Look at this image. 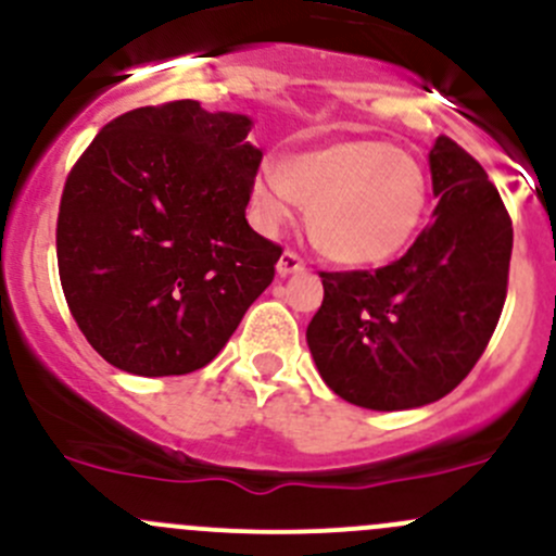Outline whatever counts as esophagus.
Listing matches in <instances>:
<instances>
[{
    "label": "esophagus",
    "mask_w": 556,
    "mask_h": 556,
    "mask_svg": "<svg viewBox=\"0 0 556 556\" xmlns=\"http://www.w3.org/2000/svg\"><path fill=\"white\" fill-rule=\"evenodd\" d=\"M304 268H306V263L301 261L299 252H293V250H285L282 257H279V263H277L279 277H288V274H299V271H304Z\"/></svg>",
    "instance_id": "esophagus-1"
}]
</instances>
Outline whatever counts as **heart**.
I'll return each mask as SVG.
<instances>
[{
    "mask_svg": "<svg viewBox=\"0 0 556 556\" xmlns=\"http://www.w3.org/2000/svg\"><path fill=\"white\" fill-rule=\"evenodd\" d=\"M295 204L309 212V237L325 257L374 266L406 247L428 206V177L414 155L379 139H344L255 179V206L279 226Z\"/></svg>",
    "mask_w": 556,
    "mask_h": 556,
    "instance_id": "heart-1",
    "label": "heart"
}]
</instances>
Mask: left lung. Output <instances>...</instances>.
I'll return each mask as SVG.
<instances>
[{"label":"left lung","mask_w":556,"mask_h":556,"mask_svg":"<svg viewBox=\"0 0 556 556\" xmlns=\"http://www.w3.org/2000/svg\"><path fill=\"white\" fill-rule=\"evenodd\" d=\"M435 220L382 268L319 271L306 328L319 377L374 412L433 403L479 363L508 293L514 228L479 161L450 137L430 150Z\"/></svg>","instance_id":"1"}]
</instances>
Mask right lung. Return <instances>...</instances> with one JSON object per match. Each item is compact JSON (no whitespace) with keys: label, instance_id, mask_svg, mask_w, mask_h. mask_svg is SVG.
Segmentation results:
<instances>
[{"label":"right lung","instance_id":"obj_1","mask_svg":"<svg viewBox=\"0 0 556 556\" xmlns=\"http://www.w3.org/2000/svg\"><path fill=\"white\" fill-rule=\"evenodd\" d=\"M250 117L193 99L110 121L66 174L55 257L88 344L137 377H179L226 346L282 247L247 223L263 153Z\"/></svg>","mask_w":556,"mask_h":556}]
</instances>
